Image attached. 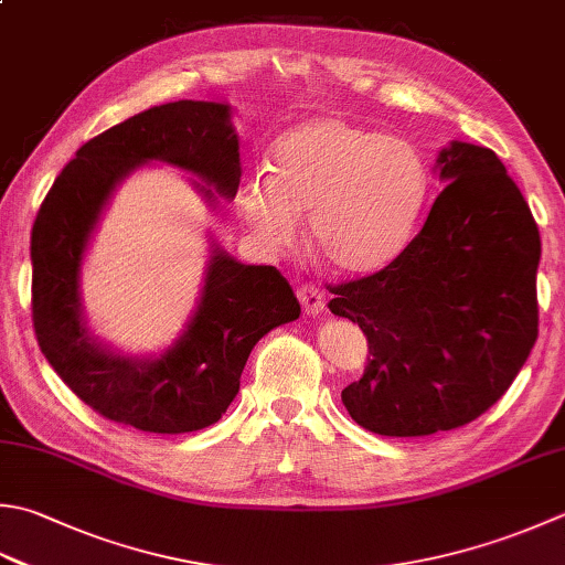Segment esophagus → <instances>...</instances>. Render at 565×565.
Here are the masks:
<instances>
[{"instance_id": "1", "label": "esophagus", "mask_w": 565, "mask_h": 565, "mask_svg": "<svg viewBox=\"0 0 565 565\" xmlns=\"http://www.w3.org/2000/svg\"><path fill=\"white\" fill-rule=\"evenodd\" d=\"M296 296H298V301H301L303 311L308 316H318L326 308V296L313 284H301V286H298Z\"/></svg>"}]
</instances>
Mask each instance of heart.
Segmentation results:
<instances>
[{"mask_svg":"<svg viewBox=\"0 0 565 565\" xmlns=\"http://www.w3.org/2000/svg\"><path fill=\"white\" fill-rule=\"evenodd\" d=\"M426 191L428 169L414 143L323 117L284 135L269 171L245 175L237 215L264 249L284 252L308 213V239L330 269L370 274L404 249Z\"/></svg>","mask_w":565,"mask_h":565,"instance_id":"b5f03b06","label":"heart"}]
</instances>
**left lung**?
<instances>
[{
  "mask_svg": "<svg viewBox=\"0 0 565 565\" xmlns=\"http://www.w3.org/2000/svg\"><path fill=\"white\" fill-rule=\"evenodd\" d=\"M418 235L384 269L330 284V311L362 328L370 358L342 390L380 436L475 422L510 390L539 335L536 220L492 149L452 141Z\"/></svg>",
  "mask_w": 565,
  "mask_h": 565,
  "instance_id": "left-lung-1",
  "label": "left lung"
}]
</instances>
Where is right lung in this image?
Returning <instances> with one entry per match:
<instances>
[{
  "label": "right lung",
  "instance_id": "1",
  "mask_svg": "<svg viewBox=\"0 0 565 565\" xmlns=\"http://www.w3.org/2000/svg\"><path fill=\"white\" fill-rule=\"evenodd\" d=\"M147 161L181 166L235 198L242 166L230 107L159 105L75 151L31 230V320L51 367L93 412L147 434H191L220 422L252 348L296 320L301 303L276 267H249L215 249L191 326L159 360L119 358L93 342L77 301L83 252L113 188Z\"/></svg>",
  "mask_w": 565,
  "mask_h": 565
}]
</instances>
